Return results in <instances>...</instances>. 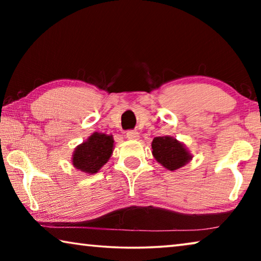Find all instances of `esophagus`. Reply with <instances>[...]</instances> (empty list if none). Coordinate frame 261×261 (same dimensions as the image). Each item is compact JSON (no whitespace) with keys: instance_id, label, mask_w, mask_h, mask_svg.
<instances>
[{"instance_id":"1","label":"esophagus","mask_w":261,"mask_h":261,"mask_svg":"<svg viewBox=\"0 0 261 261\" xmlns=\"http://www.w3.org/2000/svg\"><path fill=\"white\" fill-rule=\"evenodd\" d=\"M126 138L130 139V140H137L139 138V134L137 131L130 130V131L126 132Z\"/></svg>"}]
</instances>
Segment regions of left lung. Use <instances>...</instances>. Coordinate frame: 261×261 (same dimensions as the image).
I'll return each instance as SVG.
<instances>
[{
  "instance_id": "left-lung-1",
  "label": "left lung",
  "mask_w": 261,
  "mask_h": 261,
  "mask_svg": "<svg viewBox=\"0 0 261 261\" xmlns=\"http://www.w3.org/2000/svg\"><path fill=\"white\" fill-rule=\"evenodd\" d=\"M152 154L162 167L175 171L192 160V154L183 143L171 136L155 137L152 141Z\"/></svg>"
}]
</instances>
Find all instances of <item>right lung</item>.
Listing matches in <instances>:
<instances>
[{
    "label": "right lung",
    "instance_id": "obj_1",
    "mask_svg": "<svg viewBox=\"0 0 261 261\" xmlns=\"http://www.w3.org/2000/svg\"><path fill=\"white\" fill-rule=\"evenodd\" d=\"M113 151L114 138L112 135L93 132L74 148L71 158L72 166L82 173L93 175L108 162Z\"/></svg>",
    "mask_w": 261,
    "mask_h": 261
}]
</instances>
